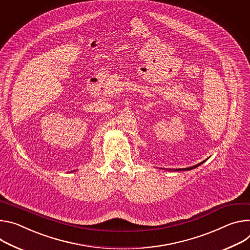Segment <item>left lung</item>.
I'll return each mask as SVG.
<instances>
[{"mask_svg": "<svg viewBox=\"0 0 250 250\" xmlns=\"http://www.w3.org/2000/svg\"><path fill=\"white\" fill-rule=\"evenodd\" d=\"M204 162H205V161H204ZM204 162L200 163V164H199V165H197V166H193V167H189V168H187V169H182V170H183V171H188V170H191V169H193V168H197L198 166H200V165H201V164H203ZM180 170H181V169H180Z\"/></svg>", "mask_w": 250, "mask_h": 250, "instance_id": "left-lung-1", "label": "left lung"}]
</instances>
